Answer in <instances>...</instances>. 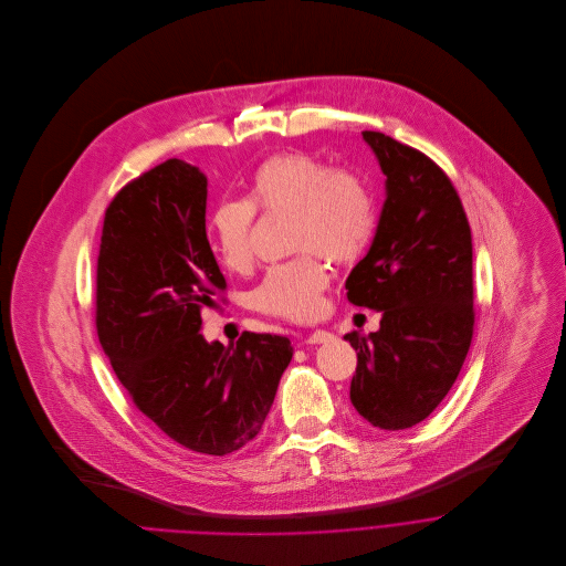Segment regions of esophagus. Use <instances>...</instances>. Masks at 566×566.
I'll list each match as a JSON object with an SVG mask.
<instances>
[{
  "label": "esophagus",
  "mask_w": 566,
  "mask_h": 566,
  "mask_svg": "<svg viewBox=\"0 0 566 566\" xmlns=\"http://www.w3.org/2000/svg\"><path fill=\"white\" fill-rule=\"evenodd\" d=\"M332 338V334L327 332V329H314L307 338H305V344H312V346H318V344H327Z\"/></svg>",
  "instance_id": "1"
}]
</instances>
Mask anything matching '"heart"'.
I'll list each match as a JSON object with an SVG mask.
<instances>
[{"mask_svg":"<svg viewBox=\"0 0 566 566\" xmlns=\"http://www.w3.org/2000/svg\"><path fill=\"white\" fill-rule=\"evenodd\" d=\"M254 207L292 211V245L307 250L268 270L252 303L274 316L303 321L321 310L329 274L321 256L357 259L375 232V202L350 171H332L310 154H281L265 160L250 180L248 200H222L209 216V248L224 270L243 272L252 263Z\"/></svg>","mask_w":566,"mask_h":566,"instance_id":"obj_1","label":"heart"}]
</instances>
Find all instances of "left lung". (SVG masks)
Segmentation results:
<instances>
[{
  "label": "left lung",
  "mask_w": 566,
  "mask_h": 566,
  "mask_svg": "<svg viewBox=\"0 0 566 566\" xmlns=\"http://www.w3.org/2000/svg\"><path fill=\"white\" fill-rule=\"evenodd\" d=\"M386 200L348 301L381 312L377 332L346 334L357 350L350 401L381 430L423 421L453 388L473 338V241L462 200L421 151L364 132Z\"/></svg>",
  "instance_id": "1"
}]
</instances>
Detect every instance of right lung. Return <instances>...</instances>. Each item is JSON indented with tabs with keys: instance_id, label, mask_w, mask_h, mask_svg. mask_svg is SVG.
<instances>
[{
	"instance_id": "1",
	"label": "right lung",
	"mask_w": 566,
	"mask_h": 566,
	"mask_svg": "<svg viewBox=\"0 0 566 566\" xmlns=\"http://www.w3.org/2000/svg\"><path fill=\"white\" fill-rule=\"evenodd\" d=\"M207 176L171 158L111 200L97 256L95 325L134 403L174 441L205 455L250 443L292 361L287 336L200 334L224 290L205 232Z\"/></svg>"
}]
</instances>
